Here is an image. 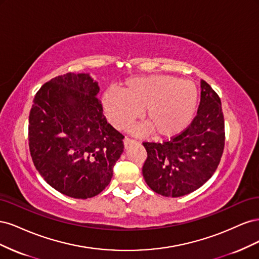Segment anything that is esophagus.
Wrapping results in <instances>:
<instances>
[{"instance_id": "esophagus-1", "label": "esophagus", "mask_w": 259, "mask_h": 259, "mask_svg": "<svg viewBox=\"0 0 259 259\" xmlns=\"http://www.w3.org/2000/svg\"><path fill=\"white\" fill-rule=\"evenodd\" d=\"M133 142H134V140L133 139H131V138H128V137H125L124 138V140H123V143H124V146H125V148H126L130 144H132Z\"/></svg>"}]
</instances>
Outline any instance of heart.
<instances>
[{
	"label": "heart",
	"mask_w": 259,
	"mask_h": 259,
	"mask_svg": "<svg viewBox=\"0 0 259 259\" xmlns=\"http://www.w3.org/2000/svg\"><path fill=\"white\" fill-rule=\"evenodd\" d=\"M197 103L195 84L171 75L130 77L121 92L109 90L101 98L107 119L115 128H127L143 109L145 128L162 138L174 137L187 128Z\"/></svg>",
	"instance_id": "1"
}]
</instances>
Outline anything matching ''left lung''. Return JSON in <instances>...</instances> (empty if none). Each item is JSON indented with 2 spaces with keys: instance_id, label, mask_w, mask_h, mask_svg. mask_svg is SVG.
<instances>
[{
  "instance_id": "obj_1",
  "label": "left lung",
  "mask_w": 259,
  "mask_h": 259,
  "mask_svg": "<svg viewBox=\"0 0 259 259\" xmlns=\"http://www.w3.org/2000/svg\"><path fill=\"white\" fill-rule=\"evenodd\" d=\"M145 182L164 197H183L213 176L224 152L225 121L221 98L201 81L197 115L183 133L163 144L144 143Z\"/></svg>"
}]
</instances>
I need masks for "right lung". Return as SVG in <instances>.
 <instances>
[{"label": "right lung", "instance_id": "1", "mask_svg": "<svg viewBox=\"0 0 259 259\" xmlns=\"http://www.w3.org/2000/svg\"><path fill=\"white\" fill-rule=\"evenodd\" d=\"M90 73L54 77L35 94L29 148L35 168L54 189L74 199L99 194L111 182L124 136L103 114Z\"/></svg>", "mask_w": 259, "mask_h": 259}]
</instances>
